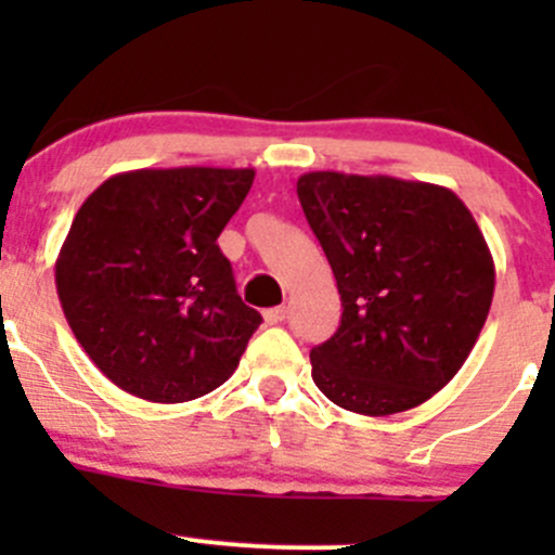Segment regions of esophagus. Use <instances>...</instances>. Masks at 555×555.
<instances>
[{"instance_id":"obj_1","label":"esophagus","mask_w":555,"mask_h":555,"mask_svg":"<svg viewBox=\"0 0 555 555\" xmlns=\"http://www.w3.org/2000/svg\"><path fill=\"white\" fill-rule=\"evenodd\" d=\"M284 317H287V309H284V306H276V309L262 311V319H266V324H282Z\"/></svg>"}]
</instances>
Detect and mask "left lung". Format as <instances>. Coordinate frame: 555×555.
<instances>
[{"label":"left lung","mask_w":555,"mask_h":555,"mask_svg":"<svg viewBox=\"0 0 555 555\" xmlns=\"http://www.w3.org/2000/svg\"><path fill=\"white\" fill-rule=\"evenodd\" d=\"M298 198L338 284V333L311 349L327 400L362 416L427 402L473 351L494 257L456 193L411 179L309 171Z\"/></svg>","instance_id":"8db88e82"}]
</instances>
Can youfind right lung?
I'll list each match as a JSON object with an SVG mask.
<instances>
[{"label":"right lung","instance_id":"add662e5","mask_svg":"<svg viewBox=\"0 0 555 555\" xmlns=\"http://www.w3.org/2000/svg\"><path fill=\"white\" fill-rule=\"evenodd\" d=\"M255 169L122 171L72 220L55 260L61 309L93 365L133 397L188 402L238 367L262 317L217 236Z\"/></svg>","mask_w":555,"mask_h":555}]
</instances>
